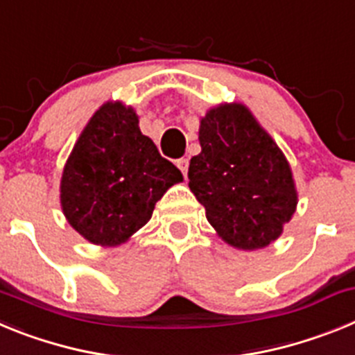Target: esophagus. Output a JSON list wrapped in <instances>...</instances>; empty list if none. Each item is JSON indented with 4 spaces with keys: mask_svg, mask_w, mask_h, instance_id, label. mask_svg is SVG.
I'll use <instances>...</instances> for the list:
<instances>
[{
    "mask_svg": "<svg viewBox=\"0 0 355 355\" xmlns=\"http://www.w3.org/2000/svg\"><path fill=\"white\" fill-rule=\"evenodd\" d=\"M178 167H180V171L183 172V175H184V178H187V172H188V159H187V158L178 159Z\"/></svg>",
    "mask_w": 355,
    "mask_h": 355,
    "instance_id": "1",
    "label": "esophagus"
}]
</instances>
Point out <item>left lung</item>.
Returning a JSON list of instances; mask_svg holds the SVG:
<instances>
[{"label":"left lung","mask_w":355,"mask_h":355,"mask_svg":"<svg viewBox=\"0 0 355 355\" xmlns=\"http://www.w3.org/2000/svg\"><path fill=\"white\" fill-rule=\"evenodd\" d=\"M199 144L188 187L216 234L240 250L274 243L299 202L283 150L241 103L211 106L200 117Z\"/></svg>","instance_id":"left-lung-1"}]
</instances>
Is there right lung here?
<instances>
[{
  "instance_id": "1",
  "label": "right lung",
  "mask_w": 355,
  "mask_h": 355,
  "mask_svg": "<svg viewBox=\"0 0 355 355\" xmlns=\"http://www.w3.org/2000/svg\"><path fill=\"white\" fill-rule=\"evenodd\" d=\"M183 174L142 135L139 115L121 101L96 110L64 165L60 206L94 245L117 247L149 222L163 193Z\"/></svg>"
}]
</instances>
